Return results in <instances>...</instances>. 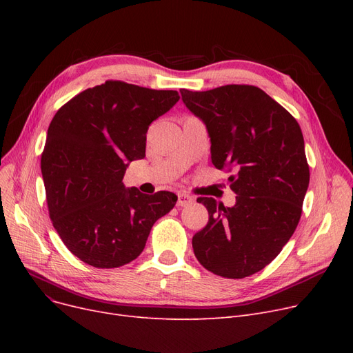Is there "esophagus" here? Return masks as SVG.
<instances>
[{"mask_svg": "<svg viewBox=\"0 0 353 353\" xmlns=\"http://www.w3.org/2000/svg\"><path fill=\"white\" fill-rule=\"evenodd\" d=\"M177 197H179V200H177V206H180V208L190 206L192 203L194 201V199H193L190 194H188V193H179V194H177Z\"/></svg>", "mask_w": 353, "mask_h": 353, "instance_id": "obj_1", "label": "esophagus"}]
</instances>
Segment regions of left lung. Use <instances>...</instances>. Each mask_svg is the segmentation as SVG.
<instances>
[{
	"mask_svg": "<svg viewBox=\"0 0 353 353\" xmlns=\"http://www.w3.org/2000/svg\"><path fill=\"white\" fill-rule=\"evenodd\" d=\"M205 123L212 163L229 167L236 205L199 197L209 212L193 236L197 261L214 274L242 279L269 265L289 242L302 214L309 165L302 130L289 111L254 85L180 90Z\"/></svg>",
	"mask_w": 353,
	"mask_h": 353,
	"instance_id": "left-lung-1",
	"label": "left lung"
}]
</instances>
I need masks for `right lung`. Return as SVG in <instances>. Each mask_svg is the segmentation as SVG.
Returning a JSON list of instances; mask_svg holds the SVG:
<instances>
[{"label": "right lung", "instance_id": "obj_1", "mask_svg": "<svg viewBox=\"0 0 353 353\" xmlns=\"http://www.w3.org/2000/svg\"><path fill=\"white\" fill-rule=\"evenodd\" d=\"M180 96L105 81L64 104L50 123L41 174L54 229L84 263L113 269L143 252L156 220L177 201L172 192L124 188L128 163L145 156V133Z\"/></svg>", "mask_w": 353, "mask_h": 353}]
</instances>
